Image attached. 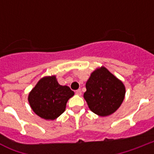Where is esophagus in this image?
Returning <instances> with one entry per match:
<instances>
[{
    "label": "esophagus",
    "instance_id": "esophagus-1",
    "mask_svg": "<svg viewBox=\"0 0 154 154\" xmlns=\"http://www.w3.org/2000/svg\"><path fill=\"white\" fill-rule=\"evenodd\" d=\"M75 94H77V95H78V96H81V95H82V91H81V89L76 90V92H75Z\"/></svg>",
    "mask_w": 154,
    "mask_h": 154
}]
</instances>
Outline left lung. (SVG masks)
<instances>
[{
	"instance_id": "obj_1",
	"label": "left lung",
	"mask_w": 154,
	"mask_h": 154,
	"mask_svg": "<svg viewBox=\"0 0 154 154\" xmlns=\"http://www.w3.org/2000/svg\"><path fill=\"white\" fill-rule=\"evenodd\" d=\"M85 87V100L89 109L100 117L112 114L124 101L125 87L123 82L104 66L92 72Z\"/></svg>"
}]
</instances>
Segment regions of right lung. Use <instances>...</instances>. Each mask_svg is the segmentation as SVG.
Returning <instances> with one entry per match:
<instances>
[{
	"label": "right lung",
	"instance_id": "obj_1",
	"mask_svg": "<svg viewBox=\"0 0 154 154\" xmlns=\"http://www.w3.org/2000/svg\"><path fill=\"white\" fill-rule=\"evenodd\" d=\"M73 95L69 87L60 85L53 75L39 80L29 94L28 101L37 116L53 121L65 112L67 101Z\"/></svg>",
	"mask_w": 154,
	"mask_h": 154
}]
</instances>
